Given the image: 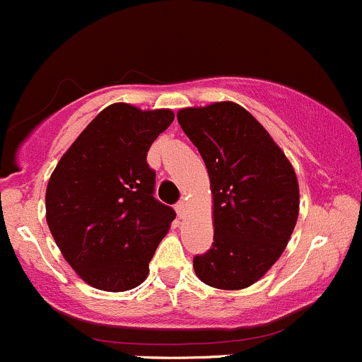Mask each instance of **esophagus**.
Masks as SVG:
<instances>
[{"label": "esophagus", "mask_w": 362, "mask_h": 362, "mask_svg": "<svg viewBox=\"0 0 362 362\" xmlns=\"http://www.w3.org/2000/svg\"><path fill=\"white\" fill-rule=\"evenodd\" d=\"M175 210H177L178 217H184L185 210H187V203H185V202H178L177 204H175Z\"/></svg>", "instance_id": "esophagus-1"}]
</instances>
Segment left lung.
<instances>
[{
	"label": "left lung",
	"mask_w": 362,
	"mask_h": 362,
	"mask_svg": "<svg viewBox=\"0 0 362 362\" xmlns=\"http://www.w3.org/2000/svg\"><path fill=\"white\" fill-rule=\"evenodd\" d=\"M177 119L206 164L214 194V243L196 255L202 282L224 291L257 282L282 255L299 211L293 164L240 105L182 108Z\"/></svg>",
	"instance_id": "8db88e82"
}]
</instances>
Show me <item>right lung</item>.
<instances>
[{
	"instance_id": "1",
	"label": "right lung",
	"mask_w": 362,
	"mask_h": 362,
	"mask_svg": "<svg viewBox=\"0 0 362 362\" xmlns=\"http://www.w3.org/2000/svg\"><path fill=\"white\" fill-rule=\"evenodd\" d=\"M171 110L113 103L90 120L47 185V224L83 282L122 293L140 286L175 210L154 198L147 152Z\"/></svg>"
}]
</instances>
